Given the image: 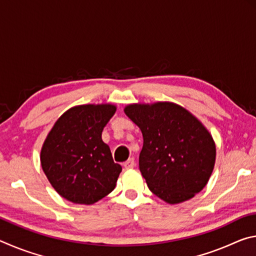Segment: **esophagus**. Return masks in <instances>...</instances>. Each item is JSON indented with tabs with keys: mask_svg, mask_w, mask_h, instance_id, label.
Here are the masks:
<instances>
[{
	"mask_svg": "<svg viewBox=\"0 0 256 256\" xmlns=\"http://www.w3.org/2000/svg\"><path fill=\"white\" fill-rule=\"evenodd\" d=\"M134 166H136V162H134L133 158H130L128 160H126V162H124L125 170H132Z\"/></svg>",
	"mask_w": 256,
	"mask_h": 256,
	"instance_id": "34e87169",
	"label": "esophagus"
}]
</instances>
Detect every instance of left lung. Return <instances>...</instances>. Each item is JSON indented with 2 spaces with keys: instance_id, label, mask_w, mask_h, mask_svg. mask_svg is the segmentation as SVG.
I'll return each instance as SVG.
<instances>
[{
  "instance_id": "8db88e82",
  "label": "left lung",
  "mask_w": 256,
  "mask_h": 256,
  "mask_svg": "<svg viewBox=\"0 0 256 256\" xmlns=\"http://www.w3.org/2000/svg\"><path fill=\"white\" fill-rule=\"evenodd\" d=\"M124 112L144 136L138 167L151 192L170 204L201 192L216 162L214 141L204 125L170 102L131 104Z\"/></svg>"
}]
</instances>
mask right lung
Wrapping results in <instances>:
<instances>
[{
  "instance_id": "1",
  "label": "right lung",
  "mask_w": 256,
  "mask_h": 256,
  "mask_svg": "<svg viewBox=\"0 0 256 256\" xmlns=\"http://www.w3.org/2000/svg\"><path fill=\"white\" fill-rule=\"evenodd\" d=\"M116 112L112 104L80 105L56 120L40 151V164L60 196L94 204L115 188L122 172L102 132Z\"/></svg>"
}]
</instances>
